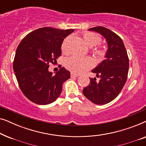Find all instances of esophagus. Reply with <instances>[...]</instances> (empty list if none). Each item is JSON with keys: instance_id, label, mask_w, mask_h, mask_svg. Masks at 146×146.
Returning <instances> with one entry per match:
<instances>
[{"instance_id": "1", "label": "esophagus", "mask_w": 146, "mask_h": 146, "mask_svg": "<svg viewBox=\"0 0 146 146\" xmlns=\"http://www.w3.org/2000/svg\"><path fill=\"white\" fill-rule=\"evenodd\" d=\"M79 76V74H78L75 73V72H72L71 74H70V76L71 78H76V77H78Z\"/></svg>"}]
</instances>
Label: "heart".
Returning a JSON list of instances; mask_svg holds the SVG:
<instances>
[{"label": "heart", "instance_id": "b5f03b06", "mask_svg": "<svg viewBox=\"0 0 146 146\" xmlns=\"http://www.w3.org/2000/svg\"><path fill=\"white\" fill-rule=\"evenodd\" d=\"M82 38L86 44L91 48V52L98 60H102L104 58L107 53V47L104 45H97L100 43L101 37L98 35L92 32H84L82 35ZM71 40L70 36H68L64 39L61 46V49L63 53H69V42ZM95 45L96 47L94 46ZM94 47H93V46ZM65 66L70 70L77 73L83 72L87 70L90 69L94 66L93 60L90 57H78L73 56L66 60Z\"/></svg>", "mask_w": 146, "mask_h": 146}]
</instances>
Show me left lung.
<instances>
[{"mask_svg":"<svg viewBox=\"0 0 146 146\" xmlns=\"http://www.w3.org/2000/svg\"><path fill=\"white\" fill-rule=\"evenodd\" d=\"M90 31L101 34L108 45L106 59L93 70L100 80L90 78L89 85L83 89V94L92 102L106 104L116 98L127 78L129 58L124 44L120 37L103 27L91 28Z\"/></svg>","mask_w":146,"mask_h":146,"instance_id":"8db88e82","label":"left lung"}]
</instances>
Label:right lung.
Segmentation results:
<instances>
[{
  "label": "right lung",
  "mask_w": 146,
  "mask_h": 146,
  "mask_svg": "<svg viewBox=\"0 0 146 146\" xmlns=\"http://www.w3.org/2000/svg\"><path fill=\"white\" fill-rule=\"evenodd\" d=\"M74 31L40 28L28 34L18 46L14 72L21 91L33 102H54L60 95L63 83L70 78V72L63 67L55 75L48 68L60 56L64 39Z\"/></svg>",
  "instance_id": "add662e5"
}]
</instances>
